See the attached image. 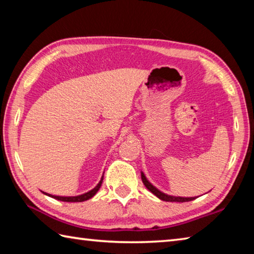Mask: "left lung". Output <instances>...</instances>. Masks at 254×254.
<instances>
[{
    "label": "left lung",
    "instance_id": "1",
    "mask_svg": "<svg viewBox=\"0 0 254 254\" xmlns=\"http://www.w3.org/2000/svg\"><path fill=\"white\" fill-rule=\"evenodd\" d=\"M141 181H143L144 185L146 186V189L148 190H150L154 195H156V196L162 199V201H165V202H190V201H193L196 197H182V196H172V195H167L165 193H163L159 190L158 189L155 188V186L150 183V182L146 179V176L143 172H141Z\"/></svg>",
    "mask_w": 254,
    "mask_h": 254
}]
</instances>
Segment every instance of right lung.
<instances>
[{"label":"right lung","mask_w":254,"mask_h":254,"mask_svg":"<svg viewBox=\"0 0 254 254\" xmlns=\"http://www.w3.org/2000/svg\"><path fill=\"white\" fill-rule=\"evenodd\" d=\"M102 180H104V175H102L101 180L99 183L97 184L96 188H93L91 190H89V192L84 193V194H81V195H77V196H57V195H51V194H48V193H44L46 195H48V196H50L52 198H56V199H59V201H62V202H83V201H87V199L91 198L93 195H95L98 190H99L100 186L102 184Z\"/></svg>","instance_id":"1"}]
</instances>
